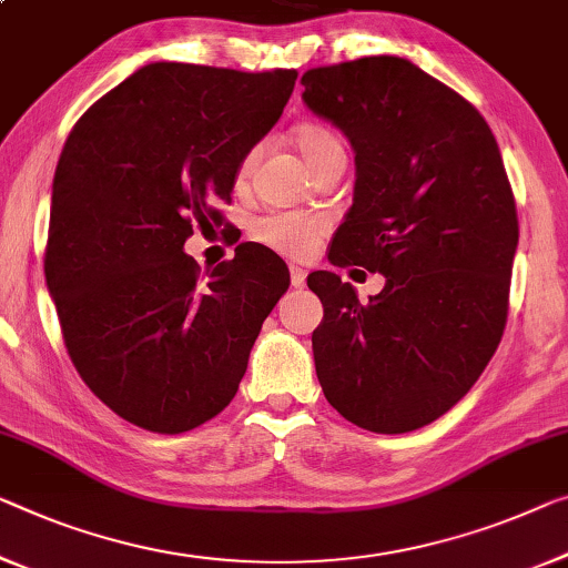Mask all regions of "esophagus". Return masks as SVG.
I'll return each instance as SVG.
<instances>
[{"label": "esophagus", "instance_id": "1", "mask_svg": "<svg viewBox=\"0 0 568 568\" xmlns=\"http://www.w3.org/2000/svg\"><path fill=\"white\" fill-rule=\"evenodd\" d=\"M291 285L293 287L306 285V270L298 267V265H291Z\"/></svg>", "mask_w": 568, "mask_h": 568}]
</instances>
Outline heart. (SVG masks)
Listing matches in <instances>:
<instances>
[{
    "label": "heart",
    "mask_w": 568,
    "mask_h": 568,
    "mask_svg": "<svg viewBox=\"0 0 568 568\" xmlns=\"http://www.w3.org/2000/svg\"><path fill=\"white\" fill-rule=\"evenodd\" d=\"M293 142L295 148L301 150V155L308 163L311 171H316V168L321 163H326L328 158L344 155V142L338 140V134L318 122H301L293 130ZM255 148L244 152V158L234 171V183L242 185L247 181L252 165H255ZM326 232L328 222L324 216L295 214V211H270V214H262L255 226H252V234H255V240L260 244H265V247L295 260L313 255Z\"/></svg>",
    "instance_id": "b5f03b06"
}]
</instances>
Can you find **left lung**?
<instances>
[{
    "mask_svg": "<svg viewBox=\"0 0 568 568\" xmlns=\"http://www.w3.org/2000/svg\"><path fill=\"white\" fill-rule=\"evenodd\" d=\"M303 101L354 148V201L328 260L383 273L357 298L328 270L313 359L354 426L408 434L452 410L500 344L518 211L500 148L467 99L397 55L311 68Z\"/></svg>",
    "mask_w": 568,
    "mask_h": 568,
    "instance_id": "8db88e82",
    "label": "left lung"
}]
</instances>
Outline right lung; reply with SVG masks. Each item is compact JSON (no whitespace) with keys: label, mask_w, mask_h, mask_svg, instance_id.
<instances>
[{"label":"right lung","mask_w":568,"mask_h":568,"mask_svg":"<svg viewBox=\"0 0 568 568\" xmlns=\"http://www.w3.org/2000/svg\"><path fill=\"white\" fill-rule=\"evenodd\" d=\"M298 73L150 63L91 104L53 178L45 281L83 383L116 416L183 434L240 387L262 321L291 285L265 244L201 270L183 244L222 224L234 171Z\"/></svg>","instance_id":"1"}]
</instances>
